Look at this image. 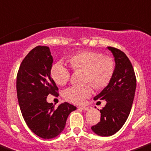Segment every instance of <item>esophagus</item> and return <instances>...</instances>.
<instances>
[{
    "mask_svg": "<svg viewBox=\"0 0 151 151\" xmlns=\"http://www.w3.org/2000/svg\"><path fill=\"white\" fill-rule=\"evenodd\" d=\"M79 109H81V110H82V111H88L89 110V107H79Z\"/></svg>",
    "mask_w": 151,
    "mask_h": 151,
    "instance_id": "34e87169",
    "label": "esophagus"
}]
</instances>
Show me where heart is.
Instances as JSON below:
<instances>
[{"label":"heart","instance_id":"obj_1","mask_svg":"<svg viewBox=\"0 0 151 151\" xmlns=\"http://www.w3.org/2000/svg\"><path fill=\"white\" fill-rule=\"evenodd\" d=\"M101 53L83 51L76 54L70 58V62L74 70H86L85 81H91L95 87L106 86L112 78L114 64L111 58L102 57ZM50 75L59 85H64L69 81L70 70L68 66L60 60L54 64L50 69ZM93 90L91 84L83 86L72 85L64 91V97L67 101L81 104L92 94Z\"/></svg>","mask_w":151,"mask_h":151}]
</instances>
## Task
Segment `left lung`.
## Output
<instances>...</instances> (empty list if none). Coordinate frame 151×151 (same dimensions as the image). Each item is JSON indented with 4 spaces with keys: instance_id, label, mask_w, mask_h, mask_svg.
Wrapping results in <instances>:
<instances>
[{
    "instance_id": "8db88e82",
    "label": "left lung",
    "mask_w": 151,
    "mask_h": 151,
    "mask_svg": "<svg viewBox=\"0 0 151 151\" xmlns=\"http://www.w3.org/2000/svg\"><path fill=\"white\" fill-rule=\"evenodd\" d=\"M107 48L114 58L115 68L107 87L93 98L104 100L107 104L100 111L101 121L91 127L93 132L101 137L116 134L124 124L130 114L137 86L134 68L126 54L112 47Z\"/></svg>"
}]
</instances>
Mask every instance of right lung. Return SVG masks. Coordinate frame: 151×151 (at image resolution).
Listing matches in <instances>:
<instances>
[{"label": "right lung", "instance_id": "right-lung-1", "mask_svg": "<svg viewBox=\"0 0 151 151\" xmlns=\"http://www.w3.org/2000/svg\"><path fill=\"white\" fill-rule=\"evenodd\" d=\"M53 64L48 47L30 50L21 63L17 76V99L27 125L43 139L58 137L64 130L68 116L77 107L68 102L58 108L48 103L49 94L58 95V88L50 76Z\"/></svg>", "mask_w": 151, "mask_h": 151}]
</instances>
